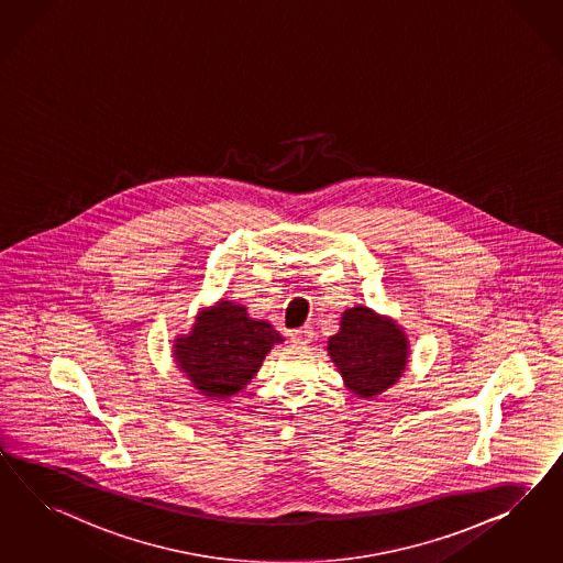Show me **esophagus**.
<instances>
[{
    "mask_svg": "<svg viewBox=\"0 0 563 563\" xmlns=\"http://www.w3.org/2000/svg\"><path fill=\"white\" fill-rule=\"evenodd\" d=\"M290 340H292L295 344H299V346H307V344L313 340V330H311L309 325H305L301 330L290 332Z\"/></svg>",
    "mask_w": 563,
    "mask_h": 563,
    "instance_id": "34e87169",
    "label": "esophagus"
}]
</instances>
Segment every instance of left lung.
I'll use <instances>...</instances> for the list:
<instances>
[{"instance_id": "8db88e82", "label": "left lung", "mask_w": 563, "mask_h": 563, "mask_svg": "<svg viewBox=\"0 0 563 563\" xmlns=\"http://www.w3.org/2000/svg\"><path fill=\"white\" fill-rule=\"evenodd\" d=\"M328 354L354 396H380L401 379L410 340L396 320L371 307H350L340 318L338 334L328 340Z\"/></svg>"}]
</instances>
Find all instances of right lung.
Segmentation results:
<instances>
[{"label": "right lung", "mask_w": 563, "mask_h": 563, "mask_svg": "<svg viewBox=\"0 0 563 563\" xmlns=\"http://www.w3.org/2000/svg\"><path fill=\"white\" fill-rule=\"evenodd\" d=\"M280 342L285 338L268 321L250 318L245 305L219 299L198 311L188 334L174 338L172 356L198 394L223 401L256 377Z\"/></svg>", "instance_id": "add662e5"}]
</instances>
